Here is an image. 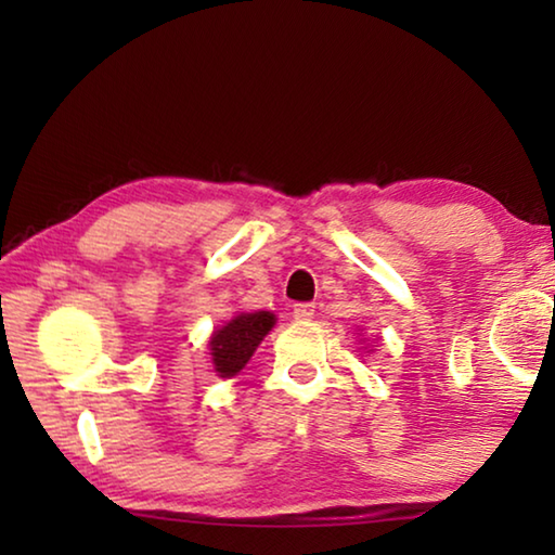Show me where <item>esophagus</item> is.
I'll list each match as a JSON object with an SVG mask.
<instances>
[{
  "label": "esophagus",
  "instance_id": "1",
  "mask_svg": "<svg viewBox=\"0 0 555 555\" xmlns=\"http://www.w3.org/2000/svg\"><path fill=\"white\" fill-rule=\"evenodd\" d=\"M313 315H315V304H296L294 306L296 321H311Z\"/></svg>",
  "mask_w": 555,
  "mask_h": 555
}]
</instances>
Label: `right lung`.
Masks as SVG:
<instances>
[{
  "label": "right lung",
  "mask_w": 555,
  "mask_h": 555,
  "mask_svg": "<svg viewBox=\"0 0 555 555\" xmlns=\"http://www.w3.org/2000/svg\"><path fill=\"white\" fill-rule=\"evenodd\" d=\"M274 323L276 315L271 311H255L234 315L232 321L218 327L208 343L215 372L228 379L240 374Z\"/></svg>",
  "instance_id": "add662e5"
}]
</instances>
